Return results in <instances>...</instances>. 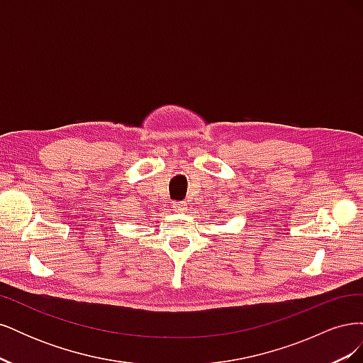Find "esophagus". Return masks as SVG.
I'll return each mask as SVG.
<instances>
[{"label":"esophagus","mask_w":363,"mask_h":363,"mask_svg":"<svg viewBox=\"0 0 363 363\" xmlns=\"http://www.w3.org/2000/svg\"><path fill=\"white\" fill-rule=\"evenodd\" d=\"M172 208L175 212H183L184 208H186V204L183 203V201H175L174 204H172Z\"/></svg>","instance_id":"34e87169"}]
</instances>
